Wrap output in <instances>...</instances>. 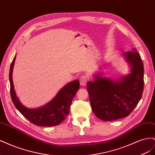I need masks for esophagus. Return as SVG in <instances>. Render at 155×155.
I'll list each match as a JSON object with an SVG mask.
<instances>
[{
    "label": "esophagus",
    "instance_id": "34e87169",
    "mask_svg": "<svg viewBox=\"0 0 155 155\" xmlns=\"http://www.w3.org/2000/svg\"><path fill=\"white\" fill-rule=\"evenodd\" d=\"M88 81V78L85 76V75H83L79 78V82H80V85L81 86H85L87 85V83Z\"/></svg>",
    "mask_w": 155,
    "mask_h": 155
}]
</instances>
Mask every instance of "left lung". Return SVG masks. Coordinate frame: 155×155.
I'll use <instances>...</instances> for the list:
<instances>
[{"label": "left lung", "mask_w": 155, "mask_h": 155, "mask_svg": "<svg viewBox=\"0 0 155 155\" xmlns=\"http://www.w3.org/2000/svg\"><path fill=\"white\" fill-rule=\"evenodd\" d=\"M130 67L127 76L114 81L98 73L87 83L92 109L98 118L113 121L129 116L141 99L143 91V64L137 50L124 54Z\"/></svg>", "instance_id": "1"}]
</instances>
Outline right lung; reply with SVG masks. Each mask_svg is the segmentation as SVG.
<instances>
[{
	"instance_id": "1",
	"label": "right lung",
	"mask_w": 155,
	"mask_h": 155,
	"mask_svg": "<svg viewBox=\"0 0 155 155\" xmlns=\"http://www.w3.org/2000/svg\"><path fill=\"white\" fill-rule=\"evenodd\" d=\"M15 58L16 55L11 64L9 76L10 94L14 105L27 120L36 125L52 127L60 124L69 114L73 98L79 88V81L75 80L67 83L61 89L54 99L45 105L35 109H29L18 100L14 89L12 73Z\"/></svg>"
}]
</instances>
